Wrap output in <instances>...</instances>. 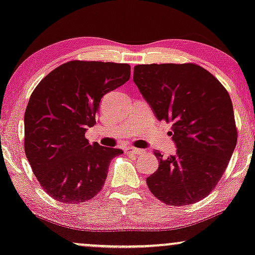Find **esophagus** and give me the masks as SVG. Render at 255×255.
<instances>
[{
	"label": "esophagus",
	"mask_w": 255,
	"mask_h": 255,
	"mask_svg": "<svg viewBox=\"0 0 255 255\" xmlns=\"http://www.w3.org/2000/svg\"><path fill=\"white\" fill-rule=\"evenodd\" d=\"M125 152L129 153V155H141L143 152L142 149H137V148H132V146H128V148L125 149Z\"/></svg>",
	"instance_id": "obj_1"
}]
</instances>
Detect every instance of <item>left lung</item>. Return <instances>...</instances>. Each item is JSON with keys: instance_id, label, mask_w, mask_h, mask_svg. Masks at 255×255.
<instances>
[{"instance_id": "obj_1", "label": "left lung", "mask_w": 255, "mask_h": 255, "mask_svg": "<svg viewBox=\"0 0 255 255\" xmlns=\"http://www.w3.org/2000/svg\"><path fill=\"white\" fill-rule=\"evenodd\" d=\"M134 82L159 121L172 123L174 155L146 178L150 192L170 206L202 200L223 175L237 144L230 96L221 82L195 63L138 64Z\"/></svg>"}]
</instances>
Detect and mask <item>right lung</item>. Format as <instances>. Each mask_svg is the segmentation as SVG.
Masks as SVG:
<instances>
[{"instance_id": "obj_1", "label": "right lung", "mask_w": 255, "mask_h": 255, "mask_svg": "<svg viewBox=\"0 0 255 255\" xmlns=\"http://www.w3.org/2000/svg\"><path fill=\"white\" fill-rule=\"evenodd\" d=\"M130 77L127 63L69 61L35 87L24 116V149L44 191L63 203L98 194L123 150L89 143L102 97Z\"/></svg>"}]
</instances>
